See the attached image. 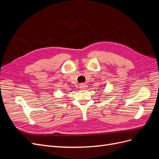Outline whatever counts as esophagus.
I'll use <instances>...</instances> for the list:
<instances>
[{
	"label": "esophagus",
	"instance_id": "obj_1",
	"mask_svg": "<svg viewBox=\"0 0 159 159\" xmlns=\"http://www.w3.org/2000/svg\"><path fill=\"white\" fill-rule=\"evenodd\" d=\"M79 87L81 90H83V89H85L87 88V86L86 85V84H80Z\"/></svg>",
	"mask_w": 159,
	"mask_h": 159
}]
</instances>
